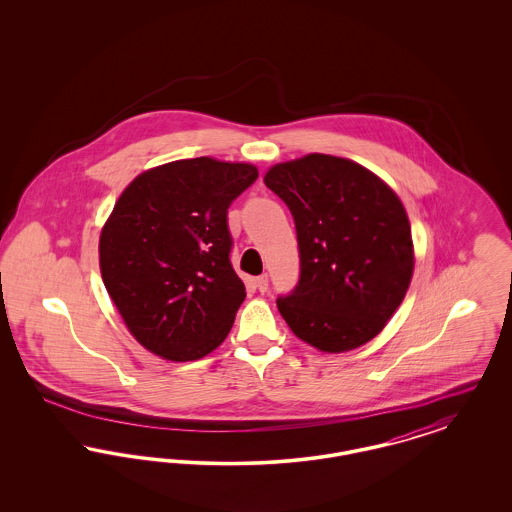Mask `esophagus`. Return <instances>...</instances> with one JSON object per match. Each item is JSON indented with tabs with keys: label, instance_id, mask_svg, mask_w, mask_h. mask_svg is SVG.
Instances as JSON below:
<instances>
[{
	"label": "esophagus",
	"instance_id": "esophagus-1",
	"mask_svg": "<svg viewBox=\"0 0 512 512\" xmlns=\"http://www.w3.org/2000/svg\"><path fill=\"white\" fill-rule=\"evenodd\" d=\"M255 286H257V290L261 293H265L268 290V276L267 274H261V276H257V280H255Z\"/></svg>",
	"mask_w": 512,
	"mask_h": 512
}]
</instances>
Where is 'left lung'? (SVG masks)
Segmentation results:
<instances>
[{
  "mask_svg": "<svg viewBox=\"0 0 512 512\" xmlns=\"http://www.w3.org/2000/svg\"><path fill=\"white\" fill-rule=\"evenodd\" d=\"M265 184L288 205L297 232L299 282L276 299L293 334L326 353L378 336L413 276L401 199L374 172L322 153L274 165Z\"/></svg>",
  "mask_w": 512,
  "mask_h": 512,
  "instance_id": "left-lung-1",
  "label": "left lung"
}]
</instances>
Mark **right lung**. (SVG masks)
<instances>
[{"label": "right lung", "instance_id": "obj_1", "mask_svg": "<svg viewBox=\"0 0 512 512\" xmlns=\"http://www.w3.org/2000/svg\"><path fill=\"white\" fill-rule=\"evenodd\" d=\"M259 172L211 157L136 176L99 238L101 278L132 336L169 361H197L228 336L245 299L230 263L228 207Z\"/></svg>", "mask_w": 512, "mask_h": 512}]
</instances>
